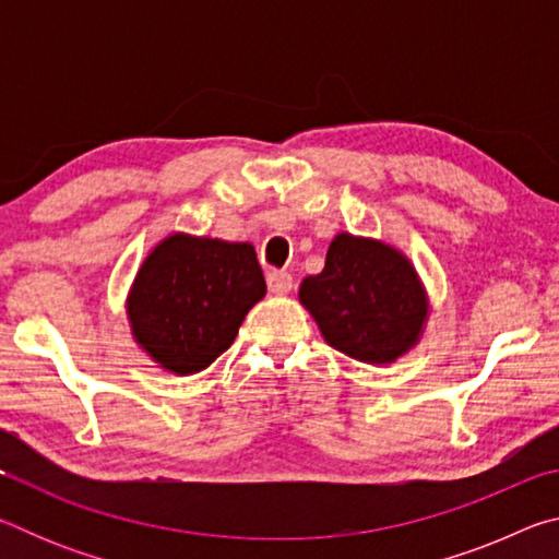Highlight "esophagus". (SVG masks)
<instances>
[{
    "instance_id": "34e87169",
    "label": "esophagus",
    "mask_w": 559,
    "mask_h": 559,
    "mask_svg": "<svg viewBox=\"0 0 559 559\" xmlns=\"http://www.w3.org/2000/svg\"><path fill=\"white\" fill-rule=\"evenodd\" d=\"M266 281H269V290L276 293V296H286V293L293 290V276L288 271H271Z\"/></svg>"
}]
</instances>
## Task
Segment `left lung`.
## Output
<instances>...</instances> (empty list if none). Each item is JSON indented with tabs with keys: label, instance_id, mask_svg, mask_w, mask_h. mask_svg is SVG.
<instances>
[{
	"label": "left lung",
	"instance_id": "1",
	"mask_svg": "<svg viewBox=\"0 0 559 559\" xmlns=\"http://www.w3.org/2000/svg\"><path fill=\"white\" fill-rule=\"evenodd\" d=\"M298 298L330 347L367 365H386L416 345L427 293L409 259L374 239L337 234L325 269L300 283Z\"/></svg>",
	"mask_w": 559,
	"mask_h": 559
}]
</instances>
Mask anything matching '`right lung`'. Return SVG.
<instances>
[{
    "instance_id": "right-lung-1",
    "label": "right lung",
    "mask_w": 559,
    "mask_h": 559,
    "mask_svg": "<svg viewBox=\"0 0 559 559\" xmlns=\"http://www.w3.org/2000/svg\"><path fill=\"white\" fill-rule=\"evenodd\" d=\"M266 296L251 243L173 234L140 266L128 298L138 345L175 374L210 367Z\"/></svg>"
}]
</instances>
